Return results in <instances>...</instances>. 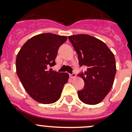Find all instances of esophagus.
<instances>
[{
  "label": "esophagus",
  "instance_id": "1",
  "mask_svg": "<svg viewBox=\"0 0 132 132\" xmlns=\"http://www.w3.org/2000/svg\"><path fill=\"white\" fill-rule=\"evenodd\" d=\"M70 77H71V78H75V77H76V74L75 73H73L70 74Z\"/></svg>",
  "mask_w": 132,
  "mask_h": 132
}]
</instances>
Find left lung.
Wrapping results in <instances>:
<instances>
[{"label": "left lung", "mask_w": 132, "mask_h": 132, "mask_svg": "<svg viewBox=\"0 0 132 132\" xmlns=\"http://www.w3.org/2000/svg\"><path fill=\"white\" fill-rule=\"evenodd\" d=\"M78 55L80 67L87 70L78 75L84 81L83 89L78 91L79 99L88 105L100 103L111 90L116 66L113 53L105 43L87 34L68 37Z\"/></svg>", "instance_id": "8db88e82"}]
</instances>
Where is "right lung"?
I'll list each match as a JSON object with an SVG mask.
<instances>
[{
    "mask_svg": "<svg viewBox=\"0 0 132 132\" xmlns=\"http://www.w3.org/2000/svg\"><path fill=\"white\" fill-rule=\"evenodd\" d=\"M67 37L43 33L29 39L21 48L16 59V69L25 91L35 101L43 104L55 103L61 96L69 75L48 71L55 65L59 48Z\"/></svg>",
    "mask_w": 132,
    "mask_h": 132,
    "instance_id": "right-lung-1",
    "label": "right lung"
}]
</instances>
